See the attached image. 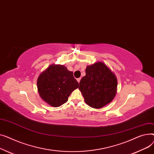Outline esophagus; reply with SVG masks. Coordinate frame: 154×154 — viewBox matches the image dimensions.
<instances>
[{"label": "esophagus", "mask_w": 154, "mask_h": 154, "mask_svg": "<svg viewBox=\"0 0 154 154\" xmlns=\"http://www.w3.org/2000/svg\"><path fill=\"white\" fill-rule=\"evenodd\" d=\"M80 80H81V78H80L77 79V81H78V83H79V82H80Z\"/></svg>", "instance_id": "1"}]
</instances>
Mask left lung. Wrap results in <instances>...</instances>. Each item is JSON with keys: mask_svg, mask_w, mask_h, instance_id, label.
<instances>
[{"mask_svg": "<svg viewBox=\"0 0 154 154\" xmlns=\"http://www.w3.org/2000/svg\"><path fill=\"white\" fill-rule=\"evenodd\" d=\"M117 86L115 75L104 63L97 62L86 67V76L81 79L79 89L87 104L99 109L112 101Z\"/></svg>", "mask_w": 154, "mask_h": 154, "instance_id": "8db88e82", "label": "left lung"}]
</instances>
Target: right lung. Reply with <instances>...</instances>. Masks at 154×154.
Here are the masks:
<instances>
[{
    "mask_svg": "<svg viewBox=\"0 0 154 154\" xmlns=\"http://www.w3.org/2000/svg\"><path fill=\"white\" fill-rule=\"evenodd\" d=\"M37 87L43 100L56 107L67 102L70 94L79 87V83L73 72L66 67L53 65L40 74Z\"/></svg>",
    "mask_w": 154,
    "mask_h": 154,
    "instance_id": "1",
    "label": "right lung"
}]
</instances>
